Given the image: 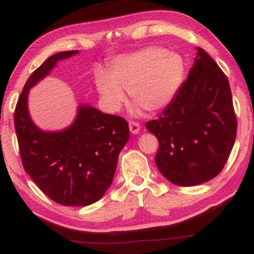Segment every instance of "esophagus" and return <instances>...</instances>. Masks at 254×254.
<instances>
[{
  "label": "esophagus",
  "mask_w": 254,
  "mask_h": 254,
  "mask_svg": "<svg viewBox=\"0 0 254 254\" xmlns=\"http://www.w3.org/2000/svg\"><path fill=\"white\" fill-rule=\"evenodd\" d=\"M139 129H140L139 124H137V123H134V122L129 124V130H130L131 134H138Z\"/></svg>",
  "instance_id": "1"
}]
</instances>
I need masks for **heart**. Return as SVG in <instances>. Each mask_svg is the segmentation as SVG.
Listing matches in <instances>:
<instances>
[{
	"label": "heart",
	"instance_id": "obj_1",
	"mask_svg": "<svg viewBox=\"0 0 254 254\" xmlns=\"http://www.w3.org/2000/svg\"><path fill=\"white\" fill-rule=\"evenodd\" d=\"M185 64L181 54L158 46H146L116 57L110 73L96 69L94 81L101 103L109 112H117L129 92L131 100L150 112L170 104L183 83Z\"/></svg>",
	"mask_w": 254,
	"mask_h": 254
}]
</instances>
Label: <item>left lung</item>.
Wrapping results in <instances>:
<instances>
[{
	"label": "left lung",
	"instance_id": "1",
	"mask_svg": "<svg viewBox=\"0 0 254 254\" xmlns=\"http://www.w3.org/2000/svg\"><path fill=\"white\" fill-rule=\"evenodd\" d=\"M146 128L159 139L158 169L173 184L200 185L222 170L237 123L227 77L204 50L196 48L186 81Z\"/></svg>",
	"mask_w": 254,
	"mask_h": 254
}]
</instances>
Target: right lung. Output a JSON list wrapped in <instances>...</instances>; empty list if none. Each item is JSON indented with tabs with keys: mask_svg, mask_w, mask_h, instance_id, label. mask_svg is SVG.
I'll return each instance as SVG.
<instances>
[{
	"mask_svg": "<svg viewBox=\"0 0 254 254\" xmlns=\"http://www.w3.org/2000/svg\"><path fill=\"white\" fill-rule=\"evenodd\" d=\"M78 53L65 51L46 59L28 78L14 111L25 171L51 200L67 206H86L103 196L114 179L120 151L129 139L126 120L88 104L78 105L72 124L61 130H43L30 118L29 89L58 62Z\"/></svg>",
	"mask_w": 254,
	"mask_h": 254,
	"instance_id": "obj_1",
	"label": "right lung"
}]
</instances>
